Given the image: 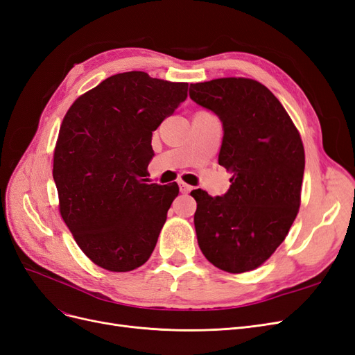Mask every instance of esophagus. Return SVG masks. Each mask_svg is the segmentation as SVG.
I'll return each mask as SVG.
<instances>
[{"instance_id": "obj_1", "label": "esophagus", "mask_w": 355, "mask_h": 355, "mask_svg": "<svg viewBox=\"0 0 355 355\" xmlns=\"http://www.w3.org/2000/svg\"><path fill=\"white\" fill-rule=\"evenodd\" d=\"M179 187H180V192H182V194H188V192L192 191V187L188 185V184H185V182H180Z\"/></svg>"}]
</instances>
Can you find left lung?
<instances>
[{
	"instance_id": "1",
	"label": "left lung",
	"mask_w": 355,
	"mask_h": 355,
	"mask_svg": "<svg viewBox=\"0 0 355 355\" xmlns=\"http://www.w3.org/2000/svg\"><path fill=\"white\" fill-rule=\"evenodd\" d=\"M191 99L223 124L219 164L232 175L223 197L201 189L194 225L206 259L241 274L270 259L295 222L305 168L292 118L263 84L228 77L191 84Z\"/></svg>"
}]
</instances>
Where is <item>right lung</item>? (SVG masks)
I'll use <instances>...</instances> for the list:
<instances>
[{
    "label": "right lung",
    "mask_w": 355,
    "mask_h": 355,
    "mask_svg": "<svg viewBox=\"0 0 355 355\" xmlns=\"http://www.w3.org/2000/svg\"><path fill=\"white\" fill-rule=\"evenodd\" d=\"M188 83L112 75L75 101L53 154L59 211L83 253L127 272L155 249L178 184H146L153 132L187 99Z\"/></svg>",
    "instance_id": "right-lung-1"
}]
</instances>
